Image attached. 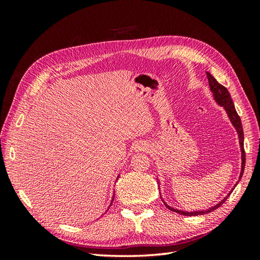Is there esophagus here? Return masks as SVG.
Segmentation results:
<instances>
[{
  "mask_svg": "<svg viewBox=\"0 0 260 260\" xmlns=\"http://www.w3.org/2000/svg\"><path fill=\"white\" fill-rule=\"evenodd\" d=\"M142 147H145V146H140L139 148H141V150H142Z\"/></svg>",
  "mask_w": 260,
  "mask_h": 260,
  "instance_id": "34e87169",
  "label": "esophagus"
}]
</instances>
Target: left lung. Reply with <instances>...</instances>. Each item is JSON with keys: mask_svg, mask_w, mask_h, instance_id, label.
Here are the masks:
<instances>
[{"mask_svg": "<svg viewBox=\"0 0 260 260\" xmlns=\"http://www.w3.org/2000/svg\"><path fill=\"white\" fill-rule=\"evenodd\" d=\"M207 77H208V80H209V86H210V89L213 92V97L215 99V102H217L220 106H222L224 108L225 112L228 114V117L230 119L231 123L235 126V128L237 129V133H238L239 136V144H240V148H241V172H240V176L239 179H241L242 174H244V170H245V164H246V153H245V148H244V131H242V125H241V119L239 117V115L237 114L236 112V108H235V105L233 103V99H231L230 93L228 91L227 88L224 86L220 85L219 82L213 78L212 75H210L209 73H207ZM237 185V184H236ZM234 191V189L230 191L229 194L225 197L222 201H220L218 204H215L214 207L210 208L208 210H203V211H193V212H186V211H182V210H178V209H174L172 207L168 206L167 203L164 202L165 207H167L169 210L173 212H176L179 214H183V215H200V214H206L213 211V210L218 209L220 206H221L222 203H224V201L227 200V198L231 194V192Z\"/></svg>", "mask_w": 260, "mask_h": 260, "instance_id": "obj_1", "label": "left lung"}]
</instances>
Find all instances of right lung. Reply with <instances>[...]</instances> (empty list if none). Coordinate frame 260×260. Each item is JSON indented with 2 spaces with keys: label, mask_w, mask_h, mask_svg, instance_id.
<instances>
[{
  "label": "right lung",
  "mask_w": 260,
  "mask_h": 260,
  "mask_svg": "<svg viewBox=\"0 0 260 260\" xmlns=\"http://www.w3.org/2000/svg\"><path fill=\"white\" fill-rule=\"evenodd\" d=\"M113 200H114V197H113ZM113 200H112V202H113ZM110 204H112V203H110Z\"/></svg>",
  "instance_id": "obj_1"
}]
</instances>
